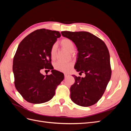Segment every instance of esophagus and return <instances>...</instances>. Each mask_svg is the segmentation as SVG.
<instances>
[{"instance_id":"esophagus-1","label":"esophagus","mask_w":131,"mask_h":131,"mask_svg":"<svg viewBox=\"0 0 131 131\" xmlns=\"http://www.w3.org/2000/svg\"><path fill=\"white\" fill-rule=\"evenodd\" d=\"M69 74H67V73H64V77L65 78H67L68 76H69Z\"/></svg>"}]
</instances>
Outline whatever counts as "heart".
Wrapping results in <instances>:
<instances>
[{
    "mask_svg": "<svg viewBox=\"0 0 131 131\" xmlns=\"http://www.w3.org/2000/svg\"><path fill=\"white\" fill-rule=\"evenodd\" d=\"M60 43L63 48L68 50L69 52L72 53L75 51V45L73 42L68 38L63 39L61 41ZM56 45H53L51 47L50 50V54L52 59H54L56 57ZM73 66V63L72 62H69L68 63H63L61 62H57L54 64V68L58 71L62 72H68L72 69Z\"/></svg>",
    "mask_w": 131,
    "mask_h": 131,
    "instance_id": "heart-1",
    "label": "heart"
}]
</instances>
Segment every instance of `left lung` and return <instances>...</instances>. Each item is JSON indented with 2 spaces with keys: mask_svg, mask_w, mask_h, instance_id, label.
Here are the masks:
<instances>
[{
  "mask_svg": "<svg viewBox=\"0 0 131 131\" xmlns=\"http://www.w3.org/2000/svg\"><path fill=\"white\" fill-rule=\"evenodd\" d=\"M63 37L70 39L78 51L74 68L85 78L72 76L74 84L70 87V98L78 105L91 106L100 100L109 83L112 70L110 54L101 39L87 31L61 32Z\"/></svg>",
  "mask_w": 131,
  "mask_h": 131,
  "instance_id": "8db88e82",
  "label": "left lung"
}]
</instances>
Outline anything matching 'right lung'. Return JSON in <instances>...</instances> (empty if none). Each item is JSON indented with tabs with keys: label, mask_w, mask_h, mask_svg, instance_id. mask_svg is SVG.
<instances>
[{
	"label": "right lung",
	"mask_w": 131,
	"mask_h": 131,
	"mask_svg": "<svg viewBox=\"0 0 131 131\" xmlns=\"http://www.w3.org/2000/svg\"><path fill=\"white\" fill-rule=\"evenodd\" d=\"M61 36L58 31L40 29L28 35L19 43L13 60L15 86L28 102H48L64 79V74L54 70L51 64V48ZM43 69L51 70L52 74L42 75Z\"/></svg>",
	"instance_id": "add662e5"
}]
</instances>
